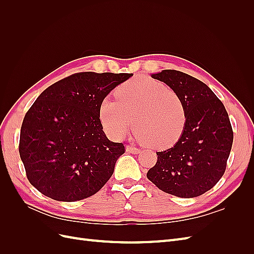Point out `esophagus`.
Wrapping results in <instances>:
<instances>
[{"instance_id":"obj_1","label":"esophagus","mask_w":254,"mask_h":254,"mask_svg":"<svg viewBox=\"0 0 254 254\" xmlns=\"http://www.w3.org/2000/svg\"><path fill=\"white\" fill-rule=\"evenodd\" d=\"M126 151L127 152H130V153H139L140 152V149L135 147V146H130V145H127L126 146Z\"/></svg>"}]
</instances>
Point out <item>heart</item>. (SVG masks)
<instances>
[{
    "label": "heart",
    "mask_w": 254,
    "mask_h": 254,
    "mask_svg": "<svg viewBox=\"0 0 254 254\" xmlns=\"http://www.w3.org/2000/svg\"><path fill=\"white\" fill-rule=\"evenodd\" d=\"M117 99L105 97L99 105V121L115 140L124 137L134 124L136 136L157 148L170 147L179 140L187 121L180 95L163 82L135 77L115 90Z\"/></svg>",
    "instance_id": "1"
}]
</instances>
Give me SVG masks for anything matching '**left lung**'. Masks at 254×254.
I'll return each instance as SVG.
<instances>
[{"label": "left lung", "mask_w": 254, "mask_h": 254, "mask_svg": "<svg viewBox=\"0 0 254 254\" xmlns=\"http://www.w3.org/2000/svg\"><path fill=\"white\" fill-rule=\"evenodd\" d=\"M152 78L166 83L186 106L183 132L173 147L157 152L147 178L161 190L181 198L204 194L225 174L233 130L224 104L205 83L180 71L163 70Z\"/></svg>", "instance_id": "1"}]
</instances>
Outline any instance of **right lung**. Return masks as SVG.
<instances>
[{"label":"right lung","instance_id":"right-lung-1","mask_svg":"<svg viewBox=\"0 0 254 254\" xmlns=\"http://www.w3.org/2000/svg\"><path fill=\"white\" fill-rule=\"evenodd\" d=\"M133 74L81 72L45 89L26 112L19 152L27 179L57 201H77L101 190L125 152L99 121V105Z\"/></svg>","mask_w":254,"mask_h":254}]
</instances>
